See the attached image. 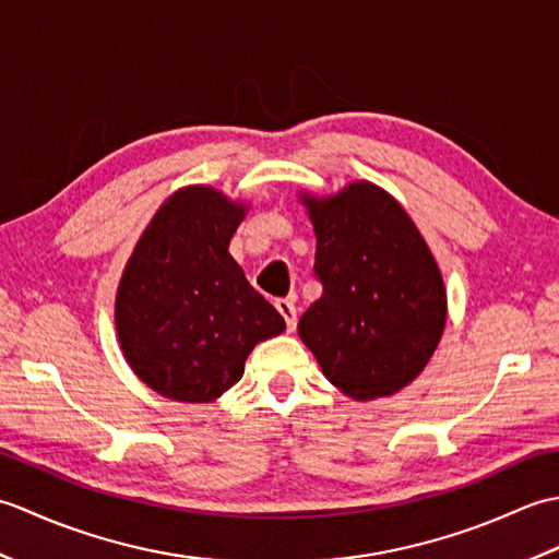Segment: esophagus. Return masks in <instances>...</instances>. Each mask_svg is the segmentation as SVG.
<instances>
[{
  "label": "esophagus",
  "instance_id": "obj_1",
  "mask_svg": "<svg viewBox=\"0 0 559 559\" xmlns=\"http://www.w3.org/2000/svg\"><path fill=\"white\" fill-rule=\"evenodd\" d=\"M276 310L281 312V317L286 319V326L288 331L295 329V322H298V312H295V305L290 300H276Z\"/></svg>",
  "mask_w": 559,
  "mask_h": 559
}]
</instances>
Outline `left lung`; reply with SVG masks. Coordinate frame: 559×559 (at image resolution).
Segmentation results:
<instances>
[{"instance_id": "left-lung-1", "label": "left lung", "mask_w": 559, "mask_h": 559, "mask_svg": "<svg viewBox=\"0 0 559 559\" xmlns=\"http://www.w3.org/2000/svg\"><path fill=\"white\" fill-rule=\"evenodd\" d=\"M298 199L314 228V271L324 286L300 319V341L353 401L394 396L425 370L444 334L437 259L406 209L374 182Z\"/></svg>"}]
</instances>
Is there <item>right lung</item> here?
Wrapping results in <instances>:
<instances>
[{"label": "right lung", "mask_w": 559, "mask_h": 559, "mask_svg": "<svg viewBox=\"0 0 559 559\" xmlns=\"http://www.w3.org/2000/svg\"><path fill=\"white\" fill-rule=\"evenodd\" d=\"M247 209L216 187L187 185L163 201L127 259L117 338L132 372L165 399H221L257 343L286 331L228 252Z\"/></svg>", "instance_id": "add662e5"}]
</instances>
